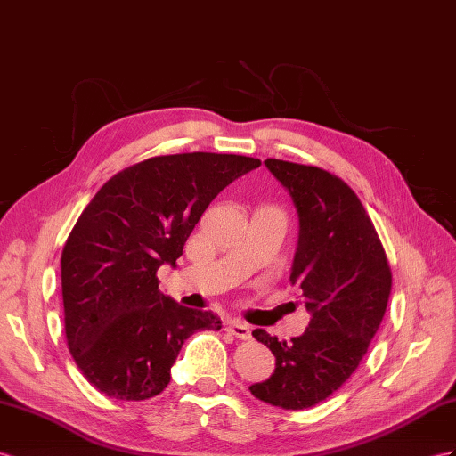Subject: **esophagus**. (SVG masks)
<instances>
[{
	"label": "esophagus",
	"instance_id": "34e87169",
	"mask_svg": "<svg viewBox=\"0 0 456 456\" xmlns=\"http://www.w3.org/2000/svg\"><path fill=\"white\" fill-rule=\"evenodd\" d=\"M232 337H237V339H242V341H247V339H250V328L247 323H242V322H229L227 323V328H225Z\"/></svg>",
	"mask_w": 456,
	"mask_h": 456
}]
</instances>
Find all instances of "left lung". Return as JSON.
<instances>
[{
  "label": "left lung",
  "mask_w": 456,
  "mask_h": 456,
  "mask_svg": "<svg viewBox=\"0 0 456 456\" xmlns=\"http://www.w3.org/2000/svg\"><path fill=\"white\" fill-rule=\"evenodd\" d=\"M264 163L297 208L290 285L312 318L289 343L252 331L272 350L275 371L250 385V393L272 406L302 411L339 389L368 353L389 302L391 267L376 227L345 181L314 166L273 158Z\"/></svg>",
  "instance_id": "8db88e82"
}]
</instances>
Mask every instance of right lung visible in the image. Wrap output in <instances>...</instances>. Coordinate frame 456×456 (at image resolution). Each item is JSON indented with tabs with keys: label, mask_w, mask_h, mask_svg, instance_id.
I'll list each match as a JSON object with an SVG mask.
<instances>
[{
	"label": "right lung",
	"mask_w": 456,
	"mask_h": 456,
	"mask_svg": "<svg viewBox=\"0 0 456 456\" xmlns=\"http://www.w3.org/2000/svg\"><path fill=\"white\" fill-rule=\"evenodd\" d=\"M260 159L173 154L119 171L80 214L61 254L65 335L78 370L100 393L146 401L171 379L183 343L221 330L212 312L181 306L158 289L209 202Z\"/></svg>",
	"instance_id": "right-lung-1"
}]
</instances>
